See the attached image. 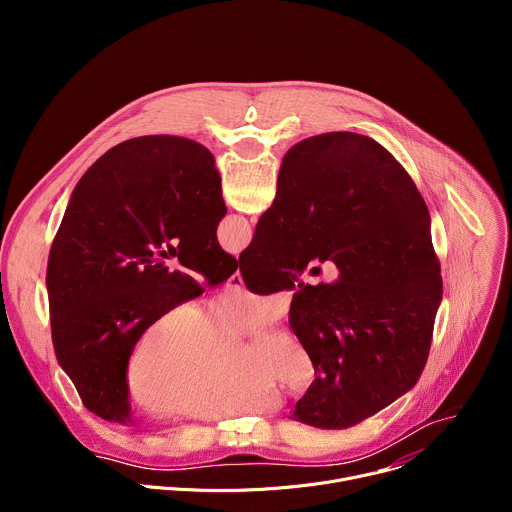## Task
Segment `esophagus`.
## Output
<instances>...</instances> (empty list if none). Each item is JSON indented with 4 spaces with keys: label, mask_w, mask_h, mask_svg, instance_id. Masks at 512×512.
<instances>
[{
    "label": "esophagus",
    "mask_w": 512,
    "mask_h": 512,
    "mask_svg": "<svg viewBox=\"0 0 512 512\" xmlns=\"http://www.w3.org/2000/svg\"><path fill=\"white\" fill-rule=\"evenodd\" d=\"M227 287L229 289H241L243 287V277H241V271H235L229 281H227Z\"/></svg>",
    "instance_id": "34e87169"
}]
</instances>
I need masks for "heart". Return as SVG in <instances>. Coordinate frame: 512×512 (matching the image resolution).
<instances>
[{
    "label": "heart",
    "mask_w": 512,
    "mask_h": 512,
    "mask_svg": "<svg viewBox=\"0 0 512 512\" xmlns=\"http://www.w3.org/2000/svg\"><path fill=\"white\" fill-rule=\"evenodd\" d=\"M283 300L247 289L227 291L198 312L180 304L141 332L125 371L131 403L145 413L218 421L271 407V389L304 397L316 379L306 346L289 332L261 334L237 356L233 338L273 326Z\"/></svg>",
    "instance_id": "1"
}]
</instances>
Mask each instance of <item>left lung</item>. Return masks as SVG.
<instances>
[{
    "mask_svg": "<svg viewBox=\"0 0 512 512\" xmlns=\"http://www.w3.org/2000/svg\"><path fill=\"white\" fill-rule=\"evenodd\" d=\"M225 214L214 156L186 137L127 139L79 180L46 285L56 358L101 419L131 423L125 371L145 326L202 294L194 275L216 285L237 271L216 241Z\"/></svg>",
    "mask_w": 512,
    "mask_h": 512,
    "instance_id": "8db88e82",
    "label": "left lung"
}]
</instances>
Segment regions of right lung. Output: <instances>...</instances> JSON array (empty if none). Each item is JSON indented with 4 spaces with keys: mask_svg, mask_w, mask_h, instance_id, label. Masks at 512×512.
<instances>
[{
    "mask_svg": "<svg viewBox=\"0 0 512 512\" xmlns=\"http://www.w3.org/2000/svg\"><path fill=\"white\" fill-rule=\"evenodd\" d=\"M312 258L332 260L335 279L300 282ZM239 269L255 294L296 289L289 326L316 379L291 419L346 429L419 381L442 302L440 259L415 182L375 139L332 131L289 148Z\"/></svg>",
    "mask_w": 512,
    "mask_h": 512,
    "instance_id": "add662e5",
    "label": "right lung"
}]
</instances>
